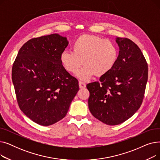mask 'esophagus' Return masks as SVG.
<instances>
[{
  "label": "esophagus",
  "mask_w": 160,
  "mask_h": 160,
  "mask_svg": "<svg viewBox=\"0 0 160 160\" xmlns=\"http://www.w3.org/2000/svg\"><path fill=\"white\" fill-rule=\"evenodd\" d=\"M79 87L80 88H85L86 87V83L83 82H82V81H80L79 82Z\"/></svg>",
  "instance_id": "1"
}]
</instances>
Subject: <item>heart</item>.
Returning <instances> with one entry per match:
<instances>
[{
    "label": "heart",
    "mask_w": 160,
    "mask_h": 160,
    "mask_svg": "<svg viewBox=\"0 0 160 160\" xmlns=\"http://www.w3.org/2000/svg\"><path fill=\"white\" fill-rule=\"evenodd\" d=\"M71 50H65L60 54V61L66 71L75 74L82 65L84 67L78 73L83 80L90 78L96 74L101 77L113 68L118 59V48L110 39L96 36L82 35L75 39Z\"/></svg>",
    "instance_id": "obj_1"
}]
</instances>
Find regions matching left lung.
Segmentation results:
<instances>
[{"label":"left lung","instance_id":"8db88e82","mask_svg":"<svg viewBox=\"0 0 160 160\" xmlns=\"http://www.w3.org/2000/svg\"><path fill=\"white\" fill-rule=\"evenodd\" d=\"M115 40L119 51L114 67L100 82L86 86L90 112L108 125L119 124L138 110L148 80V65L138 46L127 38Z\"/></svg>","mask_w":160,"mask_h":160}]
</instances>
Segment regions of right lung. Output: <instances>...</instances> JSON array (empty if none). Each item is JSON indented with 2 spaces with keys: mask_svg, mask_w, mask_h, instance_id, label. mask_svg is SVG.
Wrapping results in <instances>:
<instances>
[{
  "mask_svg": "<svg viewBox=\"0 0 160 160\" xmlns=\"http://www.w3.org/2000/svg\"><path fill=\"white\" fill-rule=\"evenodd\" d=\"M68 45L58 33L33 38L22 46L13 63L12 77L19 106L39 125H52L65 117L79 90L78 80L60 61Z\"/></svg>",
  "mask_w": 160,
  "mask_h": 160,
  "instance_id": "1",
  "label": "right lung"
}]
</instances>
